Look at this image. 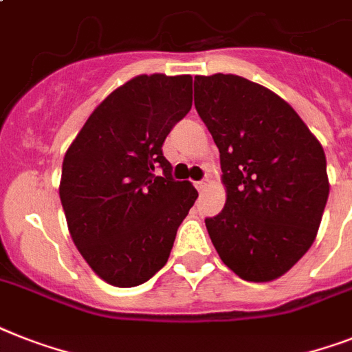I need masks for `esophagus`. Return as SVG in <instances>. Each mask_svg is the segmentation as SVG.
<instances>
[{"label":"esophagus","instance_id":"34e87169","mask_svg":"<svg viewBox=\"0 0 352 352\" xmlns=\"http://www.w3.org/2000/svg\"><path fill=\"white\" fill-rule=\"evenodd\" d=\"M208 188H210V179H204V181L197 182V190L201 191V193H204V191L208 190Z\"/></svg>","mask_w":352,"mask_h":352}]
</instances>
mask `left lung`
<instances>
[{"label": "left lung", "mask_w": 352, "mask_h": 352, "mask_svg": "<svg viewBox=\"0 0 352 352\" xmlns=\"http://www.w3.org/2000/svg\"><path fill=\"white\" fill-rule=\"evenodd\" d=\"M195 108L226 188L222 211L206 219L211 242L242 280L278 278L318 233L329 197L324 148L289 102L241 76H197Z\"/></svg>", "instance_id": "1"}]
</instances>
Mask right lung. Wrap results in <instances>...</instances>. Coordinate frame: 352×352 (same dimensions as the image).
<instances>
[{
	"instance_id": "right-lung-1",
	"label": "right lung",
	"mask_w": 352,
	"mask_h": 352,
	"mask_svg": "<svg viewBox=\"0 0 352 352\" xmlns=\"http://www.w3.org/2000/svg\"><path fill=\"white\" fill-rule=\"evenodd\" d=\"M191 76H135L90 113L63 159L59 197L74 244L99 278L144 284L168 262L195 204L162 142L191 108ZM161 167L162 176H155Z\"/></svg>"
}]
</instances>
